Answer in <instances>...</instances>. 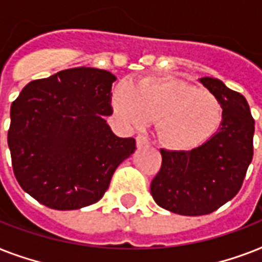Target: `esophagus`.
Instances as JSON below:
<instances>
[{
  "mask_svg": "<svg viewBox=\"0 0 262 262\" xmlns=\"http://www.w3.org/2000/svg\"><path fill=\"white\" fill-rule=\"evenodd\" d=\"M136 143H137V148H143V147H147L148 144H149V140L143 135H139L137 136V139H136Z\"/></svg>",
  "mask_w": 262,
  "mask_h": 262,
  "instance_id": "esophagus-1",
  "label": "esophagus"
}]
</instances>
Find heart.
I'll use <instances>...</instances> for the list:
<instances>
[{"label": "heart", "mask_w": 262, "mask_h": 262, "mask_svg": "<svg viewBox=\"0 0 262 262\" xmlns=\"http://www.w3.org/2000/svg\"><path fill=\"white\" fill-rule=\"evenodd\" d=\"M115 117L129 129L156 118V135L172 151H190L215 135L223 121L222 103L211 91L174 76H151L135 85L121 81L111 92Z\"/></svg>", "instance_id": "obj_1"}]
</instances>
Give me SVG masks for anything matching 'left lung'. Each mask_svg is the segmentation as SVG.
<instances>
[{
  "mask_svg": "<svg viewBox=\"0 0 262 262\" xmlns=\"http://www.w3.org/2000/svg\"><path fill=\"white\" fill-rule=\"evenodd\" d=\"M199 81L222 103V125L191 151L160 149L162 167L151 183L159 207L185 216L208 215L234 199L253 159L254 119L244 95L213 77Z\"/></svg>",
  "mask_w": 262,
  "mask_h": 262,
  "instance_id": "obj_1",
  "label": "left lung"
}]
</instances>
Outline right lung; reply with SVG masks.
<instances>
[{
  "label": "right lung",
  "mask_w": 262,
  "mask_h": 262,
  "mask_svg": "<svg viewBox=\"0 0 262 262\" xmlns=\"http://www.w3.org/2000/svg\"><path fill=\"white\" fill-rule=\"evenodd\" d=\"M115 80L103 69L73 68L31 81L12 103L14 177L43 205L71 211L98 203L136 151V140L115 136L104 119Z\"/></svg>",
  "instance_id": "add662e5"
}]
</instances>
